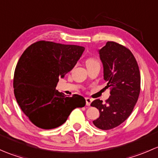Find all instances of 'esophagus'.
<instances>
[{"mask_svg":"<svg viewBox=\"0 0 158 158\" xmlns=\"http://www.w3.org/2000/svg\"><path fill=\"white\" fill-rule=\"evenodd\" d=\"M85 102H86V106H89L91 105V103H92V99H91L89 98H85Z\"/></svg>","mask_w":158,"mask_h":158,"instance_id":"1","label":"esophagus"}]
</instances>
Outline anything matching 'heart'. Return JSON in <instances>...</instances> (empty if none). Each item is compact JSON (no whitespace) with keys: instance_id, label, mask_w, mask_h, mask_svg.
Segmentation results:
<instances>
[{"instance_id":"heart-1","label":"heart","mask_w":158,"mask_h":158,"mask_svg":"<svg viewBox=\"0 0 158 158\" xmlns=\"http://www.w3.org/2000/svg\"><path fill=\"white\" fill-rule=\"evenodd\" d=\"M98 63V62L96 61V60H95V59H89V60H87L86 61V65L88 64H91V63Z\"/></svg>"}]
</instances>
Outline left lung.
<instances>
[{
  "instance_id": "left-lung-1",
  "label": "left lung",
  "mask_w": 158,
  "mask_h": 158,
  "mask_svg": "<svg viewBox=\"0 0 158 158\" xmlns=\"http://www.w3.org/2000/svg\"><path fill=\"white\" fill-rule=\"evenodd\" d=\"M98 52L111 95L106 104L99 99L91 103L100 114L93 124L102 130H109L123 123L133 111L139 96L141 76L135 56L124 46L109 41Z\"/></svg>"
}]
</instances>
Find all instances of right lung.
Listing matches in <instances>:
<instances>
[{"label": "right lung", "mask_w": 158, "mask_h": 158, "mask_svg": "<svg viewBox=\"0 0 158 158\" xmlns=\"http://www.w3.org/2000/svg\"><path fill=\"white\" fill-rule=\"evenodd\" d=\"M84 50L80 46L42 40L30 45L20 56L14 72V95L23 112L38 128H57L73 109L85 106L81 95L66 97L56 89L59 78L74 68Z\"/></svg>", "instance_id": "add662e5"}]
</instances>
